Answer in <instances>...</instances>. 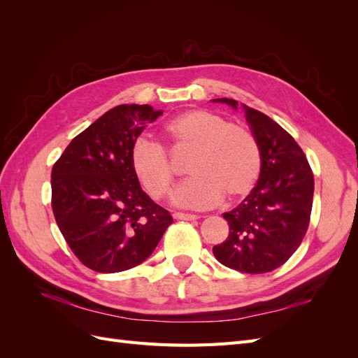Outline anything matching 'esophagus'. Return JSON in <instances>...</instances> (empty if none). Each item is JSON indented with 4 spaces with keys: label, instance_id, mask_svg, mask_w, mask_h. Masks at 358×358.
Here are the masks:
<instances>
[{
    "label": "esophagus",
    "instance_id": "esophagus-1",
    "mask_svg": "<svg viewBox=\"0 0 358 358\" xmlns=\"http://www.w3.org/2000/svg\"><path fill=\"white\" fill-rule=\"evenodd\" d=\"M173 216H175V220H183V221H196V220H199V216L194 215V213L176 212V213H173Z\"/></svg>",
    "mask_w": 358,
    "mask_h": 358
}]
</instances>
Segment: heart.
<instances>
[{
    "label": "heart",
    "mask_w": 358,
    "mask_h": 358,
    "mask_svg": "<svg viewBox=\"0 0 358 358\" xmlns=\"http://www.w3.org/2000/svg\"><path fill=\"white\" fill-rule=\"evenodd\" d=\"M173 148H191L188 175L173 200L192 209H204L222 196L233 200L251 191L262 167V152L255 136L245 127L227 124L208 110H188L166 125ZM131 167L150 197L169 196L173 167L166 148L146 136L134 140L129 152Z\"/></svg>",
    "instance_id": "1"
}]
</instances>
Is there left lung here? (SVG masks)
Masks as SVG:
<instances>
[{
	"instance_id": "1",
	"label": "left lung",
	"mask_w": 358,
	"mask_h": 358,
	"mask_svg": "<svg viewBox=\"0 0 358 358\" xmlns=\"http://www.w3.org/2000/svg\"><path fill=\"white\" fill-rule=\"evenodd\" d=\"M237 110L231 99H216ZM262 152V171L248 197L222 216L230 234L213 255L243 273H267L282 266L305 237L312 210L313 175L301 148L272 117L241 103Z\"/></svg>"
}]
</instances>
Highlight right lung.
I'll return each instance as SVG.
<instances>
[{
  "label": "right lung",
  "mask_w": 358,
  "mask_h": 358,
  "mask_svg": "<svg viewBox=\"0 0 358 358\" xmlns=\"http://www.w3.org/2000/svg\"><path fill=\"white\" fill-rule=\"evenodd\" d=\"M148 104L116 106L76 136L52 169V210L70 249L100 273L124 272L154 252L173 222L142 189L129 152L148 122Z\"/></svg>",
  "instance_id": "1"
}]
</instances>
